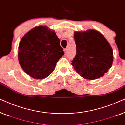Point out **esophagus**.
Here are the masks:
<instances>
[{"mask_svg":"<svg viewBox=\"0 0 125 125\" xmlns=\"http://www.w3.org/2000/svg\"><path fill=\"white\" fill-rule=\"evenodd\" d=\"M64 52H65V54L67 53V52H68V49L67 48L64 49Z\"/></svg>","mask_w":125,"mask_h":125,"instance_id":"1","label":"esophagus"}]
</instances>
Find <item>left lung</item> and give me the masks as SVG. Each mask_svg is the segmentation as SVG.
<instances>
[{
  "label": "left lung",
  "instance_id": "8db88e82",
  "mask_svg": "<svg viewBox=\"0 0 125 125\" xmlns=\"http://www.w3.org/2000/svg\"><path fill=\"white\" fill-rule=\"evenodd\" d=\"M76 55L72 61L77 73L85 79L101 77L112 65V47L105 37L97 31L75 32Z\"/></svg>",
  "mask_w": 125,
  "mask_h": 125
}]
</instances>
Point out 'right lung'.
Instances as JSON below:
<instances>
[{"instance_id":"add662e5","label":"right lung","mask_w":125,"mask_h":125,"mask_svg":"<svg viewBox=\"0 0 125 125\" xmlns=\"http://www.w3.org/2000/svg\"><path fill=\"white\" fill-rule=\"evenodd\" d=\"M60 39L47 26L36 27L27 32L19 45V62L23 71L35 79H44L53 72L64 56Z\"/></svg>"}]
</instances>
